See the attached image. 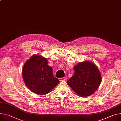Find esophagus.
I'll return each instance as SVG.
<instances>
[{
    "label": "esophagus",
    "mask_w": 121,
    "mask_h": 121,
    "mask_svg": "<svg viewBox=\"0 0 121 121\" xmlns=\"http://www.w3.org/2000/svg\"><path fill=\"white\" fill-rule=\"evenodd\" d=\"M67 78L66 77H63V78H59V80L60 81H65V80H66Z\"/></svg>",
    "instance_id": "esophagus-1"
}]
</instances>
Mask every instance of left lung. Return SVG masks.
Segmentation results:
<instances>
[{"label":"left lung","mask_w":121,"mask_h":121,"mask_svg":"<svg viewBox=\"0 0 121 121\" xmlns=\"http://www.w3.org/2000/svg\"><path fill=\"white\" fill-rule=\"evenodd\" d=\"M74 74L68 84L78 95L87 97L94 94L100 85V72L95 63L85 60L74 67Z\"/></svg>","instance_id":"8db88e82"}]
</instances>
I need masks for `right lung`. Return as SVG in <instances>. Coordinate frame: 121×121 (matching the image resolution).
Segmentation results:
<instances>
[{
  "mask_svg": "<svg viewBox=\"0 0 121 121\" xmlns=\"http://www.w3.org/2000/svg\"><path fill=\"white\" fill-rule=\"evenodd\" d=\"M22 75L28 88L39 95L49 93L59 82L53 76L52 69L48 65L47 59L37 54L26 62Z\"/></svg>",
  "mask_w": 121,
  "mask_h": 121,
  "instance_id": "right-lung-1",
  "label": "right lung"
}]
</instances>
